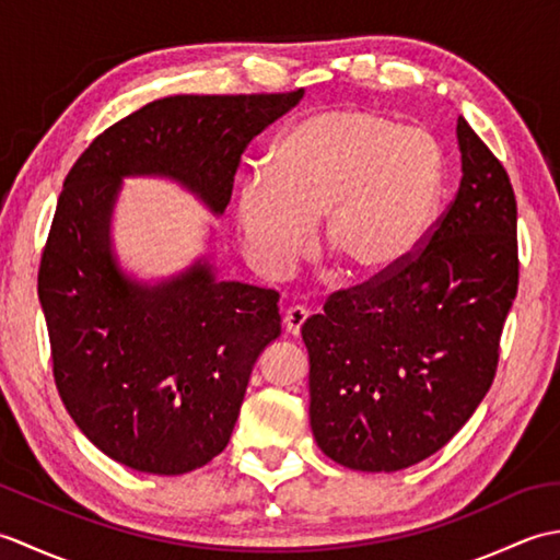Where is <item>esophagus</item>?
Instances as JSON below:
<instances>
[{"label":"esophagus","instance_id":"1","mask_svg":"<svg viewBox=\"0 0 560 560\" xmlns=\"http://www.w3.org/2000/svg\"><path fill=\"white\" fill-rule=\"evenodd\" d=\"M307 315H311V313H307L303 305H291L289 307L287 315H283V327H287L289 335H293V337L301 335V327L305 325Z\"/></svg>","mask_w":560,"mask_h":560}]
</instances>
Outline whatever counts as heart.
Listing matches in <instances>:
<instances>
[{"label": "heart", "mask_w": 560, "mask_h": 560, "mask_svg": "<svg viewBox=\"0 0 560 560\" xmlns=\"http://www.w3.org/2000/svg\"><path fill=\"white\" fill-rule=\"evenodd\" d=\"M443 187L431 132L359 108H323L293 122L237 197V225L255 265L281 277L307 255L313 221L349 273L373 277L407 259Z\"/></svg>", "instance_id": "b5f03b06"}]
</instances>
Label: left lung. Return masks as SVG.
<instances>
[{
	"label": "left lung",
	"mask_w": 560,
	"mask_h": 560,
	"mask_svg": "<svg viewBox=\"0 0 560 560\" xmlns=\"http://www.w3.org/2000/svg\"><path fill=\"white\" fill-rule=\"evenodd\" d=\"M462 183L395 269L339 289L307 317L311 425L355 471L431 457L489 392L520 283L517 201L503 163L459 117Z\"/></svg>",
	"instance_id": "8db88e82"
}]
</instances>
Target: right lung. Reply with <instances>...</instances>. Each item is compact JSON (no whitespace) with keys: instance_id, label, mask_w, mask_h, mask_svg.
<instances>
[{"instance_id":"add662e5","label":"right lung","mask_w":560,"mask_h":560,"mask_svg":"<svg viewBox=\"0 0 560 560\" xmlns=\"http://www.w3.org/2000/svg\"><path fill=\"white\" fill-rule=\"evenodd\" d=\"M301 98L303 89L153 101L67 173L38 295L59 397L115 462L168 477L205 467L229 445L257 355L281 335L277 291L217 281L207 261L153 289L125 279L108 247L120 177L171 175L221 213L249 141Z\"/></svg>"}]
</instances>
